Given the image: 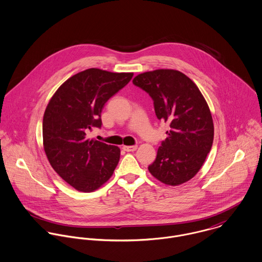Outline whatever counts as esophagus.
Returning <instances> with one entry per match:
<instances>
[{"mask_svg":"<svg viewBox=\"0 0 262 262\" xmlns=\"http://www.w3.org/2000/svg\"><path fill=\"white\" fill-rule=\"evenodd\" d=\"M123 149L127 152H131V151H135L137 149V146L134 145V146H123Z\"/></svg>","mask_w":262,"mask_h":262,"instance_id":"esophagus-1","label":"esophagus"}]
</instances>
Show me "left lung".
Returning a JSON list of instances; mask_svg holds the SVG:
<instances>
[{"instance_id": "obj_1", "label": "left lung", "mask_w": 262, "mask_h": 262, "mask_svg": "<svg viewBox=\"0 0 262 262\" xmlns=\"http://www.w3.org/2000/svg\"><path fill=\"white\" fill-rule=\"evenodd\" d=\"M133 83L149 94L157 119L170 127L148 166L150 173L167 186L187 183L203 166L214 140L213 118L204 96L176 70L146 72L136 75Z\"/></svg>"}]
</instances>
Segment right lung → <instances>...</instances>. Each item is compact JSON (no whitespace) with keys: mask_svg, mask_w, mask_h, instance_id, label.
Masks as SVG:
<instances>
[{"mask_svg":"<svg viewBox=\"0 0 262 262\" xmlns=\"http://www.w3.org/2000/svg\"><path fill=\"white\" fill-rule=\"evenodd\" d=\"M133 73L89 69L67 79L51 97L43 116V147L55 172L82 192L106 184L120 159V148L86 137L101 127L106 102Z\"/></svg>","mask_w":262,"mask_h":262,"instance_id":"1","label":"right lung"}]
</instances>
